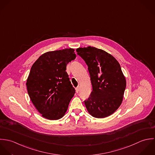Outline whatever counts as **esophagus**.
<instances>
[{
    "label": "esophagus",
    "instance_id": "obj_1",
    "mask_svg": "<svg viewBox=\"0 0 155 155\" xmlns=\"http://www.w3.org/2000/svg\"><path fill=\"white\" fill-rule=\"evenodd\" d=\"M75 90H76V92H77V93H78V92H79V91H80V87H77L75 89Z\"/></svg>",
    "mask_w": 155,
    "mask_h": 155
}]
</instances>
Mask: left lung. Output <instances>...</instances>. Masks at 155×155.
Masks as SVG:
<instances>
[{"mask_svg": "<svg viewBox=\"0 0 155 155\" xmlns=\"http://www.w3.org/2000/svg\"><path fill=\"white\" fill-rule=\"evenodd\" d=\"M87 64L93 91L84 101L91 115L107 117L121 105L126 82L118 61L107 52L93 47L76 50Z\"/></svg>", "mask_w": 155, "mask_h": 155, "instance_id": "1", "label": "left lung"}]
</instances>
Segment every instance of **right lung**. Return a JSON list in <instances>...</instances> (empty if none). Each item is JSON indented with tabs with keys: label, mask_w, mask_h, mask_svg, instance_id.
<instances>
[{
	"label": "right lung",
	"mask_w": 155,
	"mask_h": 155,
	"mask_svg": "<svg viewBox=\"0 0 155 155\" xmlns=\"http://www.w3.org/2000/svg\"><path fill=\"white\" fill-rule=\"evenodd\" d=\"M73 48L48 51L33 64L26 86L31 102L42 116L58 120L65 114L75 93L66 72V65L74 60Z\"/></svg>",
	"instance_id": "1"
}]
</instances>
